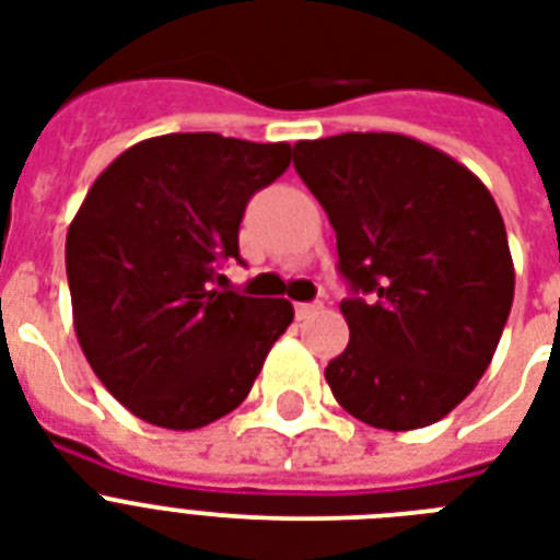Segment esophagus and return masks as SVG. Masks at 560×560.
I'll use <instances>...</instances> for the list:
<instances>
[{
  "label": "esophagus",
  "instance_id": "obj_1",
  "mask_svg": "<svg viewBox=\"0 0 560 560\" xmlns=\"http://www.w3.org/2000/svg\"><path fill=\"white\" fill-rule=\"evenodd\" d=\"M319 311V302H296V319H307Z\"/></svg>",
  "mask_w": 560,
  "mask_h": 560
}]
</instances>
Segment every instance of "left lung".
<instances>
[{
    "label": "left lung",
    "mask_w": 560,
    "mask_h": 560,
    "mask_svg": "<svg viewBox=\"0 0 560 560\" xmlns=\"http://www.w3.org/2000/svg\"><path fill=\"white\" fill-rule=\"evenodd\" d=\"M337 232L349 346L325 381L377 430H418L468 398L494 358L514 264L494 197L462 162L400 133L293 144Z\"/></svg>",
    "instance_id": "8db88e82"
}]
</instances>
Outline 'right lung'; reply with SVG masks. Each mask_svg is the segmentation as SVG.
<instances>
[{"mask_svg": "<svg viewBox=\"0 0 560 560\" xmlns=\"http://www.w3.org/2000/svg\"><path fill=\"white\" fill-rule=\"evenodd\" d=\"M290 165L288 142L153 136L92 183L66 235L74 334L92 372L136 418L197 430L249 395L288 299L214 290L237 255L249 197Z\"/></svg>", "mask_w": 560, "mask_h": 560, "instance_id": "1", "label": "right lung"}]
</instances>
